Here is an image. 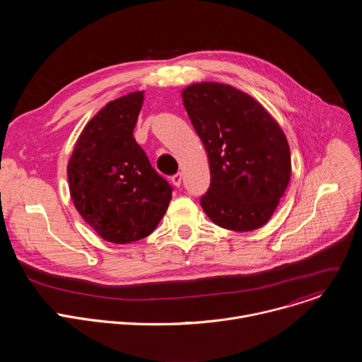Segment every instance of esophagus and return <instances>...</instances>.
I'll return each instance as SVG.
<instances>
[{
  "label": "esophagus",
  "mask_w": 362,
  "mask_h": 362,
  "mask_svg": "<svg viewBox=\"0 0 362 362\" xmlns=\"http://www.w3.org/2000/svg\"><path fill=\"white\" fill-rule=\"evenodd\" d=\"M172 183L176 186V187H180L182 185V175L180 173H176L172 176Z\"/></svg>",
  "instance_id": "obj_1"
}]
</instances>
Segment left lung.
<instances>
[{
	"label": "left lung",
	"instance_id": "1",
	"mask_svg": "<svg viewBox=\"0 0 362 362\" xmlns=\"http://www.w3.org/2000/svg\"><path fill=\"white\" fill-rule=\"evenodd\" d=\"M183 106L211 168L200 204L214 223L235 232L262 228L291 180L285 133L249 94L223 83H194L182 91Z\"/></svg>",
	"mask_w": 362,
	"mask_h": 362
}]
</instances>
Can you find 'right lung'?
<instances>
[{"instance_id":"add662e5","label":"right lung","mask_w":362,"mask_h":362,"mask_svg":"<svg viewBox=\"0 0 362 362\" xmlns=\"http://www.w3.org/2000/svg\"><path fill=\"white\" fill-rule=\"evenodd\" d=\"M143 100V91H133L107 103L83 129L67 165L77 212L119 245L156 229L173 190L133 137Z\"/></svg>"}]
</instances>
